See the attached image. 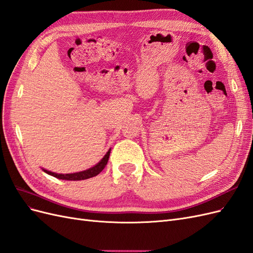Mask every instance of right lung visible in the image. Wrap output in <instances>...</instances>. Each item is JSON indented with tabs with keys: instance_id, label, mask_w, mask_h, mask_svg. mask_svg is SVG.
Wrapping results in <instances>:
<instances>
[{
	"instance_id": "1",
	"label": "right lung",
	"mask_w": 253,
	"mask_h": 253,
	"mask_svg": "<svg viewBox=\"0 0 253 253\" xmlns=\"http://www.w3.org/2000/svg\"><path fill=\"white\" fill-rule=\"evenodd\" d=\"M110 153H111V149L108 151V153H106V154L104 155V157L96 166H94L93 168H90V169L85 170V171H81V172H78V173H72V174H58V173H53V172L44 170V169H43V171L45 173H47V174L53 176V177L59 178V179H65V180L87 179V178H90V177H94V176L98 175L104 169L106 164H108V162H109Z\"/></svg>"
}]
</instances>
